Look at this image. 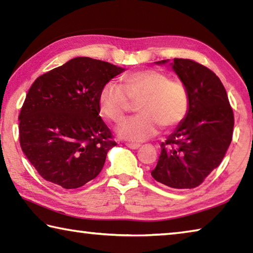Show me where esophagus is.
<instances>
[{
  "instance_id": "34e87169",
  "label": "esophagus",
  "mask_w": 253,
  "mask_h": 253,
  "mask_svg": "<svg viewBox=\"0 0 253 253\" xmlns=\"http://www.w3.org/2000/svg\"><path fill=\"white\" fill-rule=\"evenodd\" d=\"M126 146L131 148V149H137V148L140 147V145L139 144H135V143H126Z\"/></svg>"
}]
</instances>
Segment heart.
<instances>
[{"mask_svg":"<svg viewBox=\"0 0 253 253\" xmlns=\"http://www.w3.org/2000/svg\"><path fill=\"white\" fill-rule=\"evenodd\" d=\"M98 100L101 114L116 124L125 117L131 101H139V114L127 118L117 128L121 138L136 143L155 136L162 126L179 125L190 109L185 83L153 69L130 72L123 77L121 84L108 81L101 88Z\"/></svg>","mask_w":253,"mask_h":253,"instance_id":"heart-1","label":"heart"}]
</instances>
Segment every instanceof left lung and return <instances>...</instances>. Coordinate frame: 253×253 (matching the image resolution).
I'll list each match as a JSON object with an SVG mask.
<instances>
[{"instance_id":"1","label":"left lung","mask_w":253,"mask_h":253,"mask_svg":"<svg viewBox=\"0 0 253 253\" xmlns=\"http://www.w3.org/2000/svg\"><path fill=\"white\" fill-rule=\"evenodd\" d=\"M172 65L187 85L190 109L161 144L152 176L166 186L184 190L199 186L221 164L232 140L234 116L224 85L212 70L191 59L175 58Z\"/></svg>"}]
</instances>
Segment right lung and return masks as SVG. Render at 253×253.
Wrapping results in <instances>:
<instances>
[{"label":"right lung","mask_w":253,"mask_h":253,"mask_svg":"<svg viewBox=\"0 0 253 253\" xmlns=\"http://www.w3.org/2000/svg\"><path fill=\"white\" fill-rule=\"evenodd\" d=\"M123 68L88 57L40 76L19 115L20 145L45 181L77 188L95 178L117 145L99 116V92Z\"/></svg>","instance_id":"obj_1"}]
</instances>
